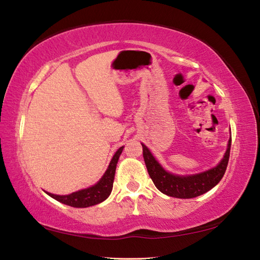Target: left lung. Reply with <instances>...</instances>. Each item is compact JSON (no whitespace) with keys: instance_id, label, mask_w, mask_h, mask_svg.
<instances>
[{"instance_id":"obj_1","label":"left lung","mask_w":260,"mask_h":260,"mask_svg":"<svg viewBox=\"0 0 260 260\" xmlns=\"http://www.w3.org/2000/svg\"><path fill=\"white\" fill-rule=\"evenodd\" d=\"M142 147L147 172L157 189L171 197L194 198L211 190L224 176L230 157L231 139L220 164L210 170L191 176H178L166 171L144 144H142Z\"/></svg>"}]
</instances>
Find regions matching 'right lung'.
<instances>
[{
  "label": "right lung",
  "mask_w": 260,
  "mask_h": 260,
  "mask_svg": "<svg viewBox=\"0 0 260 260\" xmlns=\"http://www.w3.org/2000/svg\"><path fill=\"white\" fill-rule=\"evenodd\" d=\"M123 149L124 146H121L117 150L115 155L113 156V159L110 161L108 169L106 170L105 175L101 177V179L96 182L94 186L72 192V194L70 195H54L47 191L46 192H47V195H49L50 197H53L54 200L72 207H79V208L89 207L104 202L105 200L108 198L111 190H113L116 166H117V162H118L121 152H123Z\"/></svg>",
  "instance_id": "obj_1"
}]
</instances>
